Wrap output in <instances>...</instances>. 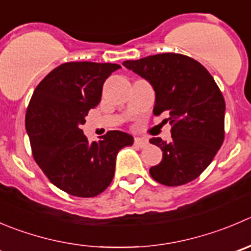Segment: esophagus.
I'll return each instance as SVG.
<instances>
[{
    "instance_id": "obj_1",
    "label": "esophagus",
    "mask_w": 251,
    "mask_h": 251,
    "mask_svg": "<svg viewBox=\"0 0 251 251\" xmlns=\"http://www.w3.org/2000/svg\"><path fill=\"white\" fill-rule=\"evenodd\" d=\"M133 145L138 148H143L148 145V141L146 140L145 137H135V141H133Z\"/></svg>"
}]
</instances>
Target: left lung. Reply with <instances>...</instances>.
<instances>
[{"label":"left lung","mask_w":251,"mask_h":251,"mask_svg":"<svg viewBox=\"0 0 251 251\" xmlns=\"http://www.w3.org/2000/svg\"><path fill=\"white\" fill-rule=\"evenodd\" d=\"M123 65L150 82L155 93L153 113L167 115L163 121L172 125L170 142L150 140L163 152L151 176L167 186L193 181L210 165L225 138L226 103L213 77L181 53H158Z\"/></svg>","instance_id":"8db88e82"}]
</instances>
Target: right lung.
Instances as JSON below:
<instances>
[{
    "mask_svg": "<svg viewBox=\"0 0 251 251\" xmlns=\"http://www.w3.org/2000/svg\"><path fill=\"white\" fill-rule=\"evenodd\" d=\"M116 64L67 62L50 72L34 91L25 115L33 157L51 182L78 198H94L110 185L116 155L133 137L109 131L89 143L81 126L101 99Z\"/></svg>",
    "mask_w": 251,
    "mask_h": 251,
    "instance_id": "1",
    "label": "right lung"
}]
</instances>
